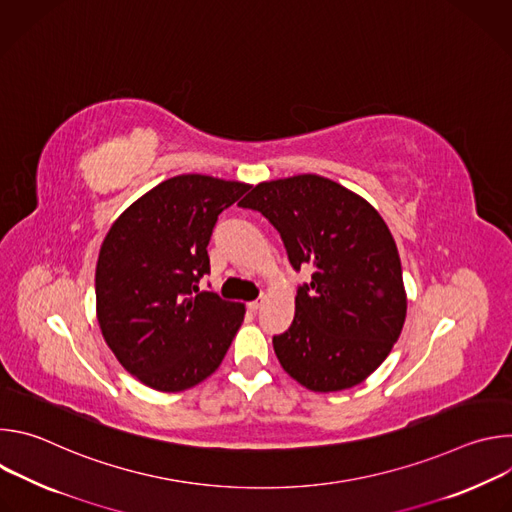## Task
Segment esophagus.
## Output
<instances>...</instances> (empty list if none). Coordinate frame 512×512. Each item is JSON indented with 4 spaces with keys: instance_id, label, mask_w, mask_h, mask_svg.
<instances>
[{
    "instance_id": "obj_1",
    "label": "esophagus",
    "mask_w": 512,
    "mask_h": 512,
    "mask_svg": "<svg viewBox=\"0 0 512 512\" xmlns=\"http://www.w3.org/2000/svg\"><path fill=\"white\" fill-rule=\"evenodd\" d=\"M261 306H263V298H259V300H253V302H249V304H247V308H249L251 312H257Z\"/></svg>"
}]
</instances>
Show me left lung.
Segmentation results:
<instances>
[{
    "mask_svg": "<svg viewBox=\"0 0 512 512\" xmlns=\"http://www.w3.org/2000/svg\"><path fill=\"white\" fill-rule=\"evenodd\" d=\"M279 231L298 287L289 330L273 336L283 371L314 393L350 389L375 373L397 342L407 314L395 239L356 192L318 174L257 184L241 202Z\"/></svg>",
    "mask_w": 512,
    "mask_h": 512,
    "instance_id": "8db88e82",
    "label": "left lung"
}]
</instances>
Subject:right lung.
Wrapping results in <instances>:
<instances>
[{
  "instance_id": "1",
  "label": "right lung",
  "mask_w": 512,
  "mask_h": 512,
  "mask_svg": "<svg viewBox=\"0 0 512 512\" xmlns=\"http://www.w3.org/2000/svg\"><path fill=\"white\" fill-rule=\"evenodd\" d=\"M251 186L182 174L127 206L97 261V320L121 367L162 393L186 391L218 367L245 304L200 291L216 218Z\"/></svg>"
}]
</instances>
